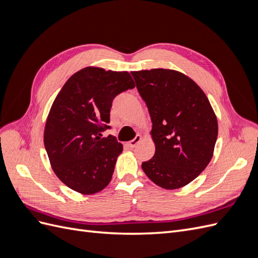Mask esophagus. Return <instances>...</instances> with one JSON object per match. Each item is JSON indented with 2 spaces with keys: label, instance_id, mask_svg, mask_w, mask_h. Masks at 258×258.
<instances>
[{
  "label": "esophagus",
  "instance_id": "1",
  "mask_svg": "<svg viewBox=\"0 0 258 258\" xmlns=\"http://www.w3.org/2000/svg\"><path fill=\"white\" fill-rule=\"evenodd\" d=\"M141 140H142V137L140 136V135H138L134 140H131V141H129V142L127 143V145H128L129 147H131V148H134V147H136L140 142H141Z\"/></svg>",
  "mask_w": 258,
  "mask_h": 258
}]
</instances>
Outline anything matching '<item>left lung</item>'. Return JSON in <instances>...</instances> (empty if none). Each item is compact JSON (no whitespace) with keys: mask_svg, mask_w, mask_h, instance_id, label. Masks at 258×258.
<instances>
[{"mask_svg":"<svg viewBox=\"0 0 258 258\" xmlns=\"http://www.w3.org/2000/svg\"><path fill=\"white\" fill-rule=\"evenodd\" d=\"M153 122V158L142 163L165 189L194 181L212 159L217 118L206 93L185 74L169 69L131 72Z\"/></svg>","mask_w":258,"mask_h":258,"instance_id":"1","label":"left lung"}]
</instances>
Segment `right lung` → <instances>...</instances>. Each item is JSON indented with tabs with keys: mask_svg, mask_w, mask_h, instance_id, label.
Segmentation results:
<instances>
[{
	"mask_svg": "<svg viewBox=\"0 0 258 258\" xmlns=\"http://www.w3.org/2000/svg\"><path fill=\"white\" fill-rule=\"evenodd\" d=\"M127 72L87 67L73 74L50 107L44 130V145L60 181L83 195L99 192L111 182L121 143L110 128L113 99L135 88Z\"/></svg>",
	"mask_w": 258,
	"mask_h": 258,
	"instance_id": "1",
	"label": "right lung"
}]
</instances>
